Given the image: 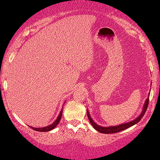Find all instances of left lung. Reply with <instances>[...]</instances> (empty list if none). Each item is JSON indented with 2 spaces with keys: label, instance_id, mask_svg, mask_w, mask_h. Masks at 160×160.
<instances>
[{
  "label": "left lung",
  "instance_id": "left-lung-1",
  "mask_svg": "<svg viewBox=\"0 0 160 160\" xmlns=\"http://www.w3.org/2000/svg\"><path fill=\"white\" fill-rule=\"evenodd\" d=\"M148 103H149V98H147V100L145 101V105H144V107H143V109H142V113L139 115V116H138L137 118L135 119V120L132 121V122L125 123V124H122L120 125H118V126L107 127V128H106V127L99 126V125H98L97 124H95V123L94 122V121L92 119L88 110H87V116H88V119H89V122H90V123H91V124L92 125V127H93V128H95L97 131L102 132V133H106V134L115 133V132H118L120 131H122V130H126V129L132 127V125L137 124L138 122H139L140 120L142 118V117H143L144 115H145L146 110H147L148 107Z\"/></svg>",
  "mask_w": 160,
  "mask_h": 160
}]
</instances>
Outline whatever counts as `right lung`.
Listing matches in <instances>:
<instances>
[{"instance_id":"obj_1","label":"right lung","mask_w":160,"mask_h":160,"mask_svg":"<svg viewBox=\"0 0 160 160\" xmlns=\"http://www.w3.org/2000/svg\"><path fill=\"white\" fill-rule=\"evenodd\" d=\"M62 115V110L60 111V112H59V114L58 115V117H57V118L56 119V121L53 123V124H51V125H48V126H47V127H45V128H32V127H30V128H31L32 130H36V131H38V132H48V131H50V130H53V129H54L56 127H57V125L59 124V122H60V120H61Z\"/></svg>"}]
</instances>
